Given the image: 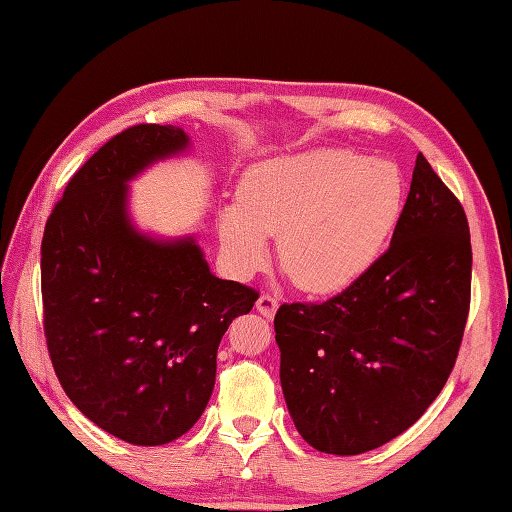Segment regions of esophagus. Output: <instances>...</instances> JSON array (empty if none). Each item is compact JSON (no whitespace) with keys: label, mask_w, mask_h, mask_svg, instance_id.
<instances>
[{"label":"esophagus","mask_w":512,"mask_h":512,"mask_svg":"<svg viewBox=\"0 0 512 512\" xmlns=\"http://www.w3.org/2000/svg\"><path fill=\"white\" fill-rule=\"evenodd\" d=\"M277 308H279V301L275 297L262 295L257 299V310H259V314H264L266 319H273L277 314Z\"/></svg>","instance_id":"34e87169"}]
</instances>
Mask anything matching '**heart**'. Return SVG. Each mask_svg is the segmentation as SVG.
Listing matches in <instances>:
<instances>
[{"mask_svg": "<svg viewBox=\"0 0 512 512\" xmlns=\"http://www.w3.org/2000/svg\"><path fill=\"white\" fill-rule=\"evenodd\" d=\"M394 162L350 149H308L250 167L220 209L222 248L237 275L268 259L270 233L292 281L312 295L350 288L383 255L402 211Z\"/></svg>", "mask_w": 512, "mask_h": 512, "instance_id": "heart-1", "label": "heart"}]
</instances>
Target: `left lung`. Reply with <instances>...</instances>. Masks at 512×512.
<instances>
[{"mask_svg":"<svg viewBox=\"0 0 512 512\" xmlns=\"http://www.w3.org/2000/svg\"><path fill=\"white\" fill-rule=\"evenodd\" d=\"M471 235L460 200L422 154L394 237L323 303L275 314L279 378L310 447L358 455L416 422L451 374L471 306Z\"/></svg>","mask_w":512,"mask_h":512,"instance_id":"left-lung-1","label":"left lung"}]
</instances>
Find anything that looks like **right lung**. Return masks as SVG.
Here are the masks:
<instances>
[{"mask_svg": "<svg viewBox=\"0 0 512 512\" xmlns=\"http://www.w3.org/2000/svg\"><path fill=\"white\" fill-rule=\"evenodd\" d=\"M189 145L173 125L116 134L70 178L41 242L43 332L59 383L96 427L138 447L198 422L222 336L259 297L215 277L195 235L158 239L129 217V180Z\"/></svg>", "mask_w": 512, "mask_h": 512, "instance_id": "right-lung-1", "label": "right lung"}]
</instances>
